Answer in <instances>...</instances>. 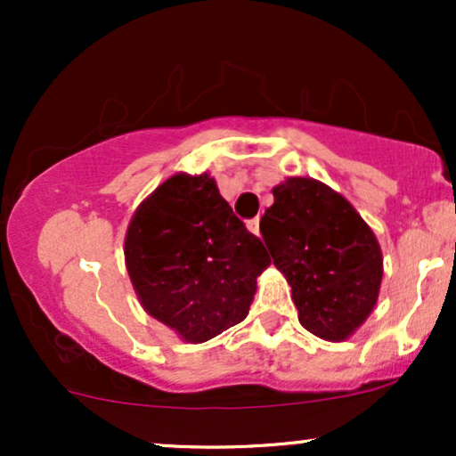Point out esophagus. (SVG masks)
<instances>
[{
  "label": "esophagus",
  "mask_w": 456,
  "mask_h": 456,
  "mask_svg": "<svg viewBox=\"0 0 456 456\" xmlns=\"http://www.w3.org/2000/svg\"><path fill=\"white\" fill-rule=\"evenodd\" d=\"M246 227H248L255 235H259V216L257 218H250V221L246 223Z\"/></svg>",
  "instance_id": "34e87169"
}]
</instances>
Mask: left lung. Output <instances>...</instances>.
I'll return each mask as SVG.
<instances>
[{
    "label": "left lung",
    "mask_w": 456,
    "mask_h": 456,
    "mask_svg": "<svg viewBox=\"0 0 456 456\" xmlns=\"http://www.w3.org/2000/svg\"><path fill=\"white\" fill-rule=\"evenodd\" d=\"M272 192L259 229L289 282L297 319L319 338L345 341L378 302V238L347 199L313 177H287Z\"/></svg>",
    "instance_id": "8db88e82"
}]
</instances>
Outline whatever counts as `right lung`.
<instances>
[{
    "instance_id": "1",
    "label": "right lung",
    "mask_w": 456,
    "mask_h": 456,
    "mask_svg": "<svg viewBox=\"0 0 456 456\" xmlns=\"http://www.w3.org/2000/svg\"><path fill=\"white\" fill-rule=\"evenodd\" d=\"M141 306L186 343L248 315L270 255L208 174H175L133 214L124 242Z\"/></svg>"
}]
</instances>
